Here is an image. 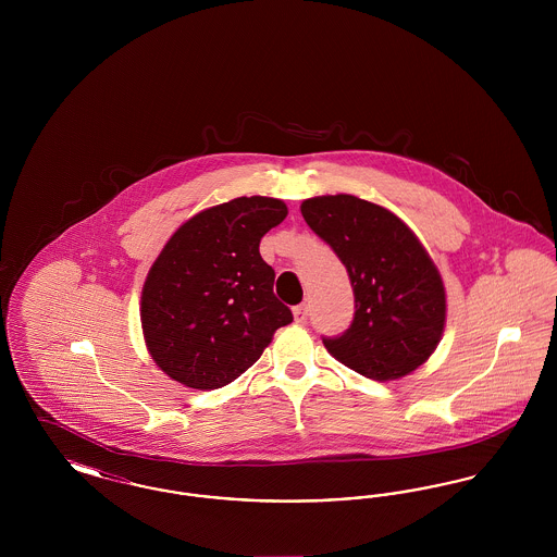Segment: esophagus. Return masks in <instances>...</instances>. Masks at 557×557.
<instances>
[{
  "label": "esophagus",
  "instance_id": "1",
  "mask_svg": "<svg viewBox=\"0 0 557 557\" xmlns=\"http://www.w3.org/2000/svg\"><path fill=\"white\" fill-rule=\"evenodd\" d=\"M292 313H294V321H296V323L305 325L307 319H309V307H307V305H298V307L292 309Z\"/></svg>",
  "mask_w": 557,
  "mask_h": 557
}]
</instances>
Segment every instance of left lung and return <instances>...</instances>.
<instances>
[{"mask_svg": "<svg viewBox=\"0 0 557 557\" xmlns=\"http://www.w3.org/2000/svg\"><path fill=\"white\" fill-rule=\"evenodd\" d=\"M307 225L343 261L355 318L338 338H323L346 368L398 380L430 359L447 319L445 284L418 236L395 212L350 194L300 205Z\"/></svg>", "mask_w": 557, "mask_h": 557, "instance_id": "8db88e82", "label": "left lung"}]
</instances>
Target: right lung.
<instances>
[{
	"mask_svg": "<svg viewBox=\"0 0 557 557\" xmlns=\"http://www.w3.org/2000/svg\"><path fill=\"white\" fill-rule=\"evenodd\" d=\"M288 207L242 196L194 214L150 267L139 318L150 357L171 380L214 391L255 366L292 311L273 294L259 244Z\"/></svg>",
	"mask_w": 557,
	"mask_h": 557,
	"instance_id": "obj_1",
	"label": "right lung"
}]
</instances>
